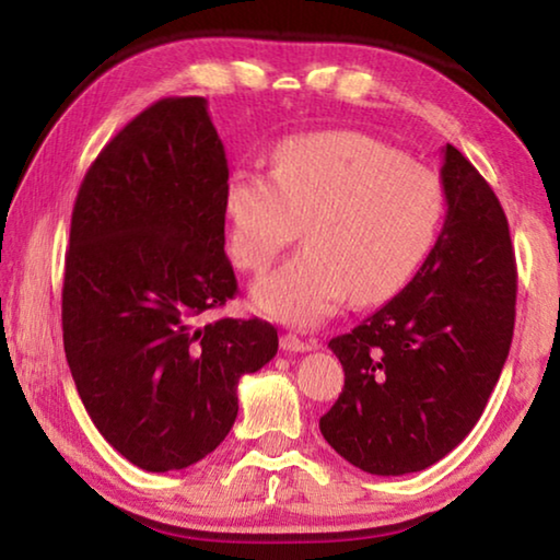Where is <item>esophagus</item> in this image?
I'll return each instance as SVG.
<instances>
[{"instance_id":"esophagus-1","label":"esophagus","mask_w":560,"mask_h":560,"mask_svg":"<svg viewBox=\"0 0 560 560\" xmlns=\"http://www.w3.org/2000/svg\"><path fill=\"white\" fill-rule=\"evenodd\" d=\"M316 346V338H299L296 334L281 336V348L287 350V353H306V350H314Z\"/></svg>"}]
</instances>
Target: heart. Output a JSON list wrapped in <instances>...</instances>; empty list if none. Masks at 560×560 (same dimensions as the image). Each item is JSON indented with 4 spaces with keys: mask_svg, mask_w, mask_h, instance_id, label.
<instances>
[{
    "mask_svg": "<svg viewBox=\"0 0 560 560\" xmlns=\"http://www.w3.org/2000/svg\"><path fill=\"white\" fill-rule=\"evenodd\" d=\"M232 257L264 271L296 240L306 246L254 283L261 314L314 328L343 306L393 296L428 257L444 214L432 170L363 132L281 140L271 173L234 170L224 187Z\"/></svg>",
    "mask_w": 560,
    "mask_h": 560,
    "instance_id": "1",
    "label": "heart"
}]
</instances>
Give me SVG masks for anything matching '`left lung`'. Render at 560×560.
Instances as JSON below:
<instances>
[{"instance_id":"8db88e82","label":"left lung","mask_w":560,"mask_h":560,"mask_svg":"<svg viewBox=\"0 0 560 560\" xmlns=\"http://www.w3.org/2000/svg\"><path fill=\"white\" fill-rule=\"evenodd\" d=\"M440 170L447 217L395 299L328 348L343 393L320 417L340 457L381 477L420 471L467 438L506 363L516 259L494 189L454 145Z\"/></svg>"}]
</instances>
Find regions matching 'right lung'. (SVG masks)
<instances>
[{"instance_id": "1", "label": "right lung", "mask_w": 560, "mask_h": 560, "mask_svg": "<svg viewBox=\"0 0 560 560\" xmlns=\"http://www.w3.org/2000/svg\"><path fill=\"white\" fill-rule=\"evenodd\" d=\"M226 179L207 101L163 98L101 150L73 205L66 360L98 432L145 471L185 469L220 447L240 377L279 348L267 320L200 324L236 293Z\"/></svg>"}]
</instances>
